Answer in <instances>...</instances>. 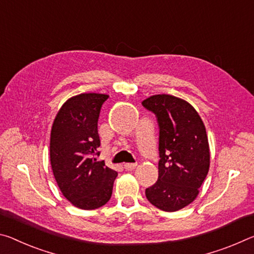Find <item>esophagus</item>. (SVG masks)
Wrapping results in <instances>:
<instances>
[{
    "instance_id": "34e87169",
    "label": "esophagus",
    "mask_w": 254,
    "mask_h": 254,
    "mask_svg": "<svg viewBox=\"0 0 254 254\" xmlns=\"http://www.w3.org/2000/svg\"><path fill=\"white\" fill-rule=\"evenodd\" d=\"M136 166H137L136 163H125L124 169L126 170V171H131V170H134Z\"/></svg>"
}]
</instances>
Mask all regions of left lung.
Listing matches in <instances>:
<instances>
[{"mask_svg":"<svg viewBox=\"0 0 254 254\" xmlns=\"http://www.w3.org/2000/svg\"><path fill=\"white\" fill-rule=\"evenodd\" d=\"M142 103L156 115L160 126L159 179L145 194L159 209L177 211L197 198L208 173L205 125L188 101L174 95L155 94Z\"/></svg>","mask_w":254,"mask_h":254,"instance_id":"8db88e82","label":"left lung"}]
</instances>
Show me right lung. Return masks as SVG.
I'll return each instance as SVG.
<instances>
[{"instance_id":"add662e5","label":"right lung","mask_w":254,"mask_h":254,"mask_svg":"<svg viewBox=\"0 0 254 254\" xmlns=\"http://www.w3.org/2000/svg\"><path fill=\"white\" fill-rule=\"evenodd\" d=\"M102 93H81L58 110L51 132L52 170L63 196L80 209L92 210L109 201L118 173L92 157L99 154L98 119Z\"/></svg>"}]
</instances>
